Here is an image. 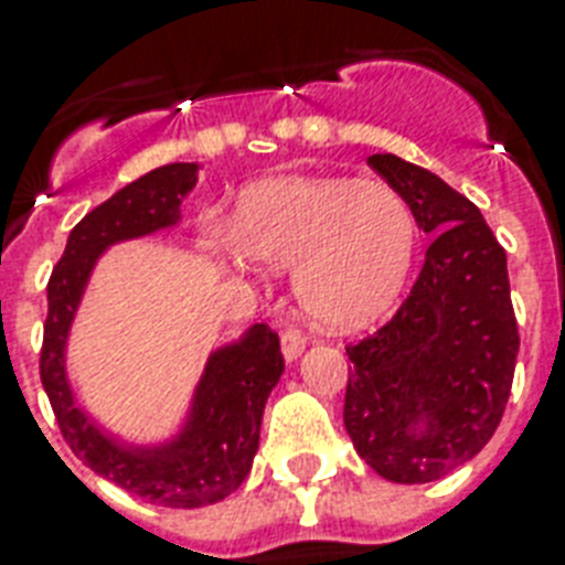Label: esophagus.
<instances>
[{"instance_id":"1","label":"esophagus","mask_w":565,"mask_h":565,"mask_svg":"<svg viewBox=\"0 0 565 565\" xmlns=\"http://www.w3.org/2000/svg\"><path fill=\"white\" fill-rule=\"evenodd\" d=\"M307 348V335L301 333V330H287V333L281 335V353L287 362H296L298 355L305 353Z\"/></svg>"}]
</instances>
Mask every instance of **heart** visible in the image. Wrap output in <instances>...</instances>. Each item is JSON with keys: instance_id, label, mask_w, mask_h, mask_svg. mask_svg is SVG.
Listing matches in <instances>:
<instances>
[{"instance_id": "obj_1", "label": "heart", "mask_w": 565, "mask_h": 565, "mask_svg": "<svg viewBox=\"0 0 565 565\" xmlns=\"http://www.w3.org/2000/svg\"><path fill=\"white\" fill-rule=\"evenodd\" d=\"M232 244L264 267L292 269L298 310L324 333L382 319L414 267L416 217L379 180L269 178L241 192Z\"/></svg>"}]
</instances>
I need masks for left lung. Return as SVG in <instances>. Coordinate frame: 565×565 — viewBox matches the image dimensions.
<instances>
[{
	"instance_id": "1",
	"label": "left lung",
	"mask_w": 565,
	"mask_h": 565,
	"mask_svg": "<svg viewBox=\"0 0 565 565\" xmlns=\"http://www.w3.org/2000/svg\"><path fill=\"white\" fill-rule=\"evenodd\" d=\"M367 163L436 235L411 296L350 344L344 428L391 482H434L494 436L514 382L516 333L505 249L466 194L396 154Z\"/></svg>"
}]
</instances>
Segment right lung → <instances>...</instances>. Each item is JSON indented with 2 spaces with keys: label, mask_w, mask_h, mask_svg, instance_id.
I'll list each match as a JSON object with an SVG mask.
<instances>
[{
  "label": "right lung",
  "mask_w": 565,
  "mask_h": 565,
  "mask_svg": "<svg viewBox=\"0 0 565 565\" xmlns=\"http://www.w3.org/2000/svg\"><path fill=\"white\" fill-rule=\"evenodd\" d=\"M198 183V163H169L122 186L79 221L49 281V319L40 353L65 443L85 466L122 491L166 505L201 509L238 491L258 451L260 416L284 373L278 333L253 324L244 339L215 350L194 387L189 416L163 445H126L99 430L74 399L65 376V344L97 258L111 244L143 238L180 221V203Z\"/></svg>",
  "instance_id": "right-lung-1"
}]
</instances>
